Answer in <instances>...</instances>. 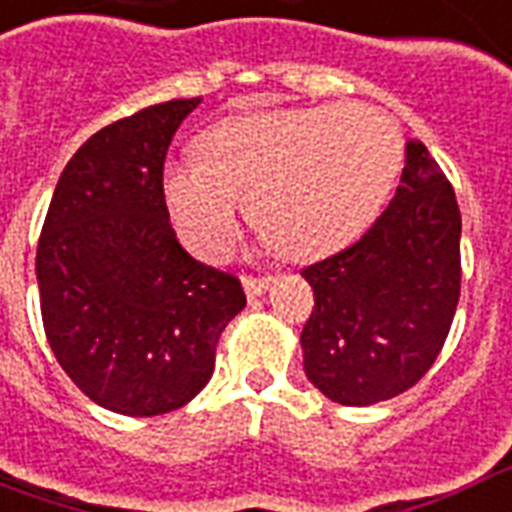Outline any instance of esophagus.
Masks as SVG:
<instances>
[{
  "instance_id": "34e87169",
  "label": "esophagus",
  "mask_w": 512,
  "mask_h": 512,
  "mask_svg": "<svg viewBox=\"0 0 512 512\" xmlns=\"http://www.w3.org/2000/svg\"><path fill=\"white\" fill-rule=\"evenodd\" d=\"M271 282H274L271 276H241V285H244L249 298H257V295L266 293Z\"/></svg>"
}]
</instances>
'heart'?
I'll return each mask as SVG.
<instances>
[{"mask_svg": "<svg viewBox=\"0 0 512 512\" xmlns=\"http://www.w3.org/2000/svg\"><path fill=\"white\" fill-rule=\"evenodd\" d=\"M200 157L162 165V200L181 241L222 255L246 219L276 255H320L350 241L385 206L404 162V135L374 105H317L236 116L208 127Z\"/></svg>", "mask_w": 512, "mask_h": 512, "instance_id": "1", "label": "heart"}]
</instances>
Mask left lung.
<instances>
[{"label":"left lung","instance_id":"left-lung-1","mask_svg":"<svg viewBox=\"0 0 512 512\" xmlns=\"http://www.w3.org/2000/svg\"><path fill=\"white\" fill-rule=\"evenodd\" d=\"M456 192L420 140H407L396 195L358 241L301 271L314 309L304 372L347 407L393 399L429 372L461 293Z\"/></svg>","mask_w":512,"mask_h":512}]
</instances>
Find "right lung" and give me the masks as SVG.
<instances>
[{"instance_id": "add662e5", "label": "right lung", "mask_w": 512, "mask_h": 512, "mask_svg": "<svg viewBox=\"0 0 512 512\" xmlns=\"http://www.w3.org/2000/svg\"><path fill=\"white\" fill-rule=\"evenodd\" d=\"M198 105L160 102L94 132L62 170L37 244L56 361L94 404L130 418L195 399L246 306L236 276L179 244L162 200L170 140Z\"/></svg>"}]
</instances>
